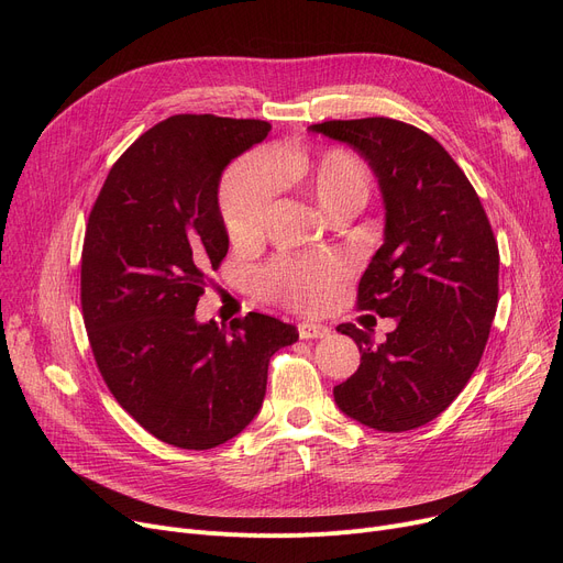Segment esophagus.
<instances>
[{"label": "esophagus", "instance_id": "esophagus-1", "mask_svg": "<svg viewBox=\"0 0 563 563\" xmlns=\"http://www.w3.org/2000/svg\"><path fill=\"white\" fill-rule=\"evenodd\" d=\"M329 333H331V329L323 327V323H317V321H301V323H299V338H301V340L327 338Z\"/></svg>", "mask_w": 563, "mask_h": 563}]
</instances>
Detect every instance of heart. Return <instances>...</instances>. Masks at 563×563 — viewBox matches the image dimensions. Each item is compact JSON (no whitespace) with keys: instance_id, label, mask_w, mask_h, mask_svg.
<instances>
[{"instance_id":"obj_1","label":"heart","mask_w":563,"mask_h":563,"mask_svg":"<svg viewBox=\"0 0 563 563\" xmlns=\"http://www.w3.org/2000/svg\"><path fill=\"white\" fill-rule=\"evenodd\" d=\"M280 177L299 185L329 219L356 214L369 198V170L353 153L327 151L310 157L301 151L280 153L276 162L253 153L234 162L221 185V214L232 242L260 234ZM344 269L338 260H280L260 276L266 297L297 310H319L331 299Z\"/></svg>"}]
</instances>
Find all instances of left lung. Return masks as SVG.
Segmentation results:
<instances>
[{
    "label": "left lung",
    "mask_w": 563,
    "mask_h": 563,
    "mask_svg": "<svg viewBox=\"0 0 563 563\" xmlns=\"http://www.w3.org/2000/svg\"><path fill=\"white\" fill-rule=\"evenodd\" d=\"M351 145L374 170L386 207L383 246L358 285V308L397 319L376 344L340 323L361 365L333 388L344 416L410 431L445 410L477 369L497 308L499 251L477 191L433 136L393 118L310 125Z\"/></svg>",
    "instance_id": "8db88e82"
}]
</instances>
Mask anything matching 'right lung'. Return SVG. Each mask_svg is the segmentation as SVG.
<instances>
[{
  "label": "right lung",
  "mask_w": 563,
  "mask_h": 563,
  "mask_svg": "<svg viewBox=\"0 0 563 563\" xmlns=\"http://www.w3.org/2000/svg\"><path fill=\"white\" fill-rule=\"evenodd\" d=\"M266 121L170 115L109 170L88 217L81 310L107 388L155 438L212 450L242 433L266 393L291 323L249 312L230 329L196 319L228 253L219 210L225 166L264 141Z\"/></svg>",
  "instance_id": "right-lung-1"
}]
</instances>
